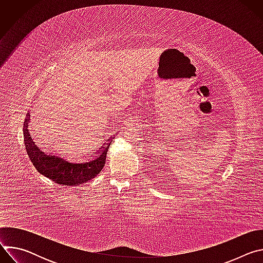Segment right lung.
Wrapping results in <instances>:
<instances>
[{
	"instance_id": "obj_1",
	"label": "right lung",
	"mask_w": 263,
	"mask_h": 263,
	"mask_svg": "<svg viewBox=\"0 0 263 263\" xmlns=\"http://www.w3.org/2000/svg\"><path fill=\"white\" fill-rule=\"evenodd\" d=\"M30 115L28 114L23 129L26 151L32 164L42 175L58 184L78 186L93 179L104 167L111 138L92 154V158H89L87 162H69L61 156L43 152L31 138L28 129Z\"/></svg>"
}]
</instances>
